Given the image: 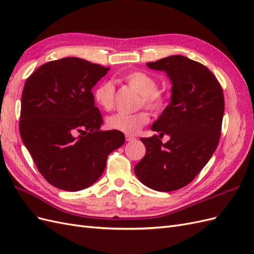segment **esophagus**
<instances>
[{"mask_svg":"<svg viewBox=\"0 0 254 254\" xmlns=\"http://www.w3.org/2000/svg\"><path fill=\"white\" fill-rule=\"evenodd\" d=\"M126 141H128V142H131V141H134L136 137L135 136H133V135H129V134H126Z\"/></svg>","mask_w":254,"mask_h":254,"instance_id":"1","label":"esophagus"}]
</instances>
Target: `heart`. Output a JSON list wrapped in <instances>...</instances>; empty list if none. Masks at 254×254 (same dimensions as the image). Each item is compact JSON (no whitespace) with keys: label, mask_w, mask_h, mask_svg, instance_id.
<instances>
[{"label":"heart","mask_w":254,"mask_h":254,"mask_svg":"<svg viewBox=\"0 0 254 254\" xmlns=\"http://www.w3.org/2000/svg\"><path fill=\"white\" fill-rule=\"evenodd\" d=\"M130 88L141 94L140 107H146L155 113L162 112L168 105V97L164 92L158 90V81L151 75L133 71L123 76ZM96 104L106 111H111L115 106V89L111 81H103L93 92ZM150 121L149 114L140 111L133 114H114L107 119V127L115 131L134 135Z\"/></svg>","instance_id":"heart-1"}]
</instances>
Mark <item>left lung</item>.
<instances>
[{
	"label": "left lung",
	"mask_w": 254,
	"mask_h": 254,
	"mask_svg": "<svg viewBox=\"0 0 254 254\" xmlns=\"http://www.w3.org/2000/svg\"><path fill=\"white\" fill-rule=\"evenodd\" d=\"M152 70L164 71L172 81V101L151 126L160 135L142 137L145 157L134 173L146 187L172 191L188 186L209 162L221 133L225 101L214 74L181 55L148 63ZM171 136L166 143L159 139Z\"/></svg>",
	"instance_id": "obj_1"
}]
</instances>
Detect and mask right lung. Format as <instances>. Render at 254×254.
Returning <instances> with one entry per match:
<instances>
[{
  "mask_svg": "<svg viewBox=\"0 0 254 254\" xmlns=\"http://www.w3.org/2000/svg\"><path fill=\"white\" fill-rule=\"evenodd\" d=\"M109 70L66 57L42 64L26 79L20 135L38 171L57 189L76 191L92 186L109 153L125 142L123 132L99 130L104 121L92 88Z\"/></svg>",
  "mask_w": 254,
  "mask_h": 254,
  "instance_id": "add662e5",
  "label": "right lung"
}]
</instances>
